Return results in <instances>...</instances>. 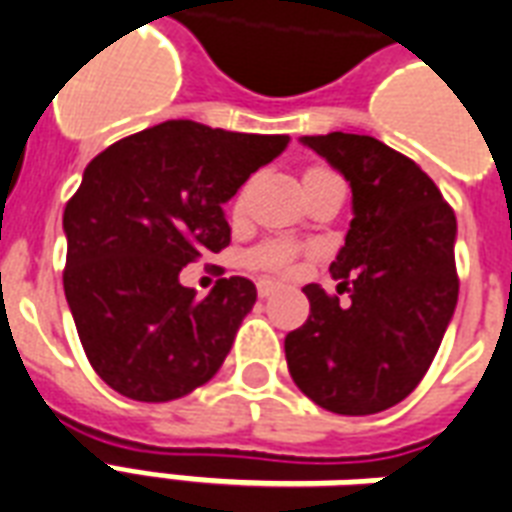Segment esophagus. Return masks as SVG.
<instances>
[{
	"mask_svg": "<svg viewBox=\"0 0 512 512\" xmlns=\"http://www.w3.org/2000/svg\"><path fill=\"white\" fill-rule=\"evenodd\" d=\"M276 290H279V282H274V279H260V282H257V293H260V298H268V295H274Z\"/></svg>",
	"mask_w": 512,
	"mask_h": 512,
	"instance_id": "34e87169",
	"label": "esophagus"
}]
</instances>
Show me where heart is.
I'll return each instance as SVG.
<instances>
[{"label":"heart","instance_id":"b5f03b06","mask_svg":"<svg viewBox=\"0 0 512 512\" xmlns=\"http://www.w3.org/2000/svg\"><path fill=\"white\" fill-rule=\"evenodd\" d=\"M312 173H320V168L306 170V176H312ZM293 257H295L293 244L274 241V244H266V246H260V249H255V252H252V263L260 268H268V271H285V268L293 263Z\"/></svg>","mask_w":512,"mask_h":512}]
</instances>
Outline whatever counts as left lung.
I'll list each match as a JSON object with an SVG mask.
<instances>
[{
  "label": "left lung",
  "mask_w": 512,
  "mask_h": 512,
  "mask_svg": "<svg viewBox=\"0 0 512 512\" xmlns=\"http://www.w3.org/2000/svg\"><path fill=\"white\" fill-rule=\"evenodd\" d=\"M301 143L350 181L352 222L331 263L350 301L304 287L312 314L287 333V369L323 410L374 415L418 388L456 312V214L382 140L328 132Z\"/></svg>",
  "instance_id": "left-lung-1"
}]
</instances>
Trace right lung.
<instances>
[{"mask_svg": "<svg viewBox=\"0 0 512 512\" xmlns=\"http://www.w3.org/2000/svg\"><path fill=\"white\" fill-rule=\"evenodd\" d=\"M287 143L162 121L86 165L62 219L64 295L86 358L113 391L173 401L219 372L255 306V285L230 276L195 298L179 274L230 244L222 206Z\"/></svg>", "mask_w": 512, "mask_h": 512, "instance_id": "add662e5", "label": "right lung"}]
</instances>
